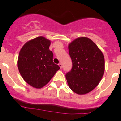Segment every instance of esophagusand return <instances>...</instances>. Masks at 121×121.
I'll use <instances>...</instances> for the list:
<instances>
[{"label": "esophagus", "instance_id": "34e87169", "mask_svg": "<svg viewBox=\"0 0 121 121\" xmlns=\"http://www.w3.org/2000/svg\"><path fill=\"white\" fill-rule=\"evenodd\" d=\"M58 64V65H59L60 68V69H61V67H62V64H61V63H59Z\"/></svg>", "mask_w": 121, "mask_h": 121}]
</instances>
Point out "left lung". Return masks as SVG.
Instances as JSON below:
<instances>
[{
  "instance_id": "1",
  "label": "left lung",
  "mask_w": 121,
  "mask_h": 121,
  "mask_svg": "<svg viewBox=\"0 0 121 121\" xmlns=\"http://www.w3.org/2000/svg\"><path fill=\"white\" fill-rule=\"evenodd\" d=\"M72 68L65 74L74 92L84 95L95 89L104 75L105 58L96 45L86 37L78 38L69 45Z\"/></svg>"
}]
</instances>
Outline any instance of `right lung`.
Instances as JSON below:
<instances>
[{
    "label": "right lung",
    "mask_w": 121,
    "mask_h": 121,
    "mask_svg": "<svg viewBox=\"0 0 121 121\" xmlns=\"http://www.w3.org/2000/svg\"><path fill=\"white\" fill-rule=\"evenodd\" d=\"M50 44L44 37H37L25 44L19 52V71L24 80L34 87H43L60 69L52 61Z\"/></svg>",
    "instance_id": "1"
}]
</instances>
